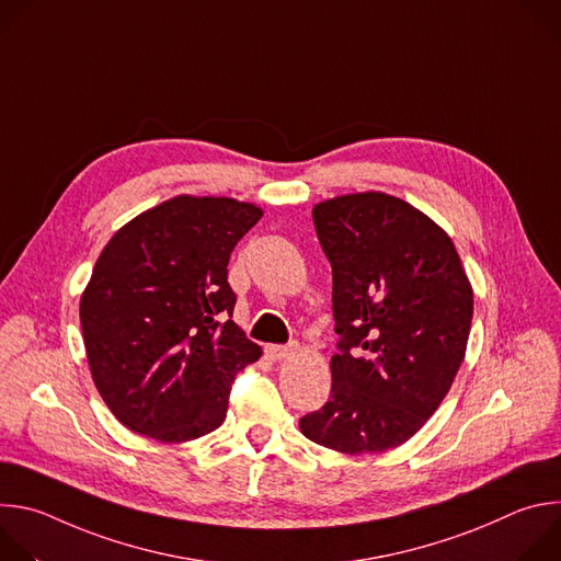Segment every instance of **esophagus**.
Instances as JSON below:
<instances>
[{
    "label": "esophagus",
    "instance_id": "esophagus-1",
    "mask_svg": "<svg viewBox=\"0 0 561 561\" xmlns=\"http://www.w3.org/2000/svg\"><path fill=\"white\" fill-rule=\"evenodd\" d=\"M295 353V346H279V344H271L266 346V355L273 359V362H279V359H286Z\"/></svg>",
    "mask_w": 561,
    "mask_h": 561
}]
</instances>
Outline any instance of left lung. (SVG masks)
<instances>
[{
  "label": "left lung",
  "mask_w": 561,
  "mask_h": 561,
  "mask_svg": "<svg viewBox=\"0 0 561 561\" xmlns=\"http://www.w3.org/2000/svg\"><path fill=\"white\" fill-rule=\"evenodd\" d=\"M312 221L333 266L342 340L331 399L299 431L344 455L402 446L439 409L463 362L470 279L448 232L381 191L319 202Z\"/></svg>",
  "instance_id": "obj_1"
}]
</instances>
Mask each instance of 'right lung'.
Segmentation results:
<instances>
[{"instance_id":"right-lung-1","label":"right lung","mask_w":561,"mask_h":561,"mask_svg":"<svg viewBox=\"0 0 561 561\" xmlns=\"http://www.w3.org/2000/svg\"><path fill=\"white\" fill-rule=\"evenodd\" d=\"M257 204L178 195L124 224L79 299L91 377L111 413L164 444L221 426L232 377L262 357L228 314V260Z\"/></svg>"}]
</instances>
